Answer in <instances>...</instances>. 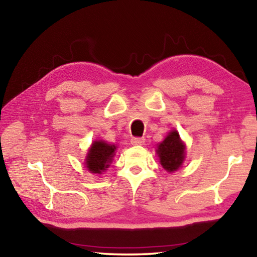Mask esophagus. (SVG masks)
Here are the masks:
<instances>
[{"label":"esophagus","instance_id":"esophagus-1","mask_svg":"<svg viewBox=\"0 0 257 257\" xmlns=\"http://www.w3.org/2000/svg\"><path fill=\"white\" fill-rule=\"evenodd\" d=\"M145 143V139L143 137H134L132 139V144L133 145H143Z\"/></svg>","mask_w":257,"mask_h":257}]
</instances>
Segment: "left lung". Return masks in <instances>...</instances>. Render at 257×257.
Segmentation results:
<instances>
[{
	"mask_svg": "<svg viewBox=\"0 0 257 257\" xmlns=\"http://www.w3.org/2000/svg\"><path fill=\"white\" fill-rule=\"evenodd\" d=\"M161 165L169 172L176 171L184 162L185 145L180 141L179 134L173 130L165 137L158 147Z\"/></svg>",
	"mask_w": 257,
	"mask_h": 257,
	"instance_id": "1",
	"label": "left lung"
}]
</instances>
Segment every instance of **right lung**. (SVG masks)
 Returning <instances> with one entry per match:
<instances>
[{
  "label": "right lung",
  "mask_w": 257,
  "mask_h": 257,
  "mask_svg": "<svg viewBox=\"0 0 257 257\" xmlns=\"http://www.w3.org/2000/svg\"><path fill=\"white\" fill-rule=\"evenodd\" d=\"M115 146L96 141L90 147L86 158V167L92 173H101L108 167L114 155Z\"/></svg>",
  "instance_id": "obj_1"
}]
</instances>
